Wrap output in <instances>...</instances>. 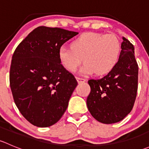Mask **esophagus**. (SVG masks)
Listing matches in <instances>:
<instances>
[{"mask_svg":"<svg viewBox=\"0 0 149 149\" xmlns=\"http://www.w3.org/2000/svg\"><path fill=\"white\" fill-rule=\"evenodd\" d=\"M76 80H77L78 83L80 84V83H84V82H85L86 79H82V78H79V77H76Z\"/></svg>","mask_w":149,"mask_h":149,"instance_id":"1","label":"esophagus"}]
</instances>
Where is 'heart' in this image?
<instances>
[{
    "instance_id": "1",
    "label": "heart",
    "mask_w": 149,
    "mask_h": 149,
    "mask_svg": "<svg viewBox=\"0 0 149 149\" xmlns=\"http://www.w3.org/2000/svg\"><path fill=\"white\" fill-rule=\"evenodd\" d=\"M121 50V43L115 34L86 32L76 38L71 47L61 46L58 57L68 71H76L84 60L82 74L96 73L102 76L110 73L118 65Z\"/></svg>"
}]
</instances>
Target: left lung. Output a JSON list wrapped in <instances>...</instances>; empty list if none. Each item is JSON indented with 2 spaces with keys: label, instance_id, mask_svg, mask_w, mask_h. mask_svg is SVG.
Wrapping results in <instances>:
<instances>
[{
  "label": "left lung",
  "instance_id": "1",
  "mask_svg": "<svg viewBox=\"0 0 149 149\" xmlns=\"http://www.w3.org/2000/svg\"><path fill=\"white\" fill-rule=\"evenodd\" d=\"M121 55L115 68L100 79H90L87 107L93 118L104 124L118 123L130 112L138 91L139 65L134 47L123 37Z\"/></svg>",
  "mask_w": 149,
  "mask_h": 149
}]
</instances>
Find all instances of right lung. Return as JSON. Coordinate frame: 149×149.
I'll return each mask as SVG.
<instances>
[{"label": "right lung", "mask_w": 149, "mask_h": 149, "mask_svg": "<svg viewBox=\"0 0 149 149\" xmlns=\"http://www.w3.org/2000/svg\"><path fill=\"white\" fill-rule=\"evenodd\" d=\"M78 34L39 26L13 52L9 74L13 100L25 119L34 125L49 127L67 109L78 82L61 64L58 51Z\"/></svg>", "instance_id": "1"}]
</instances>
